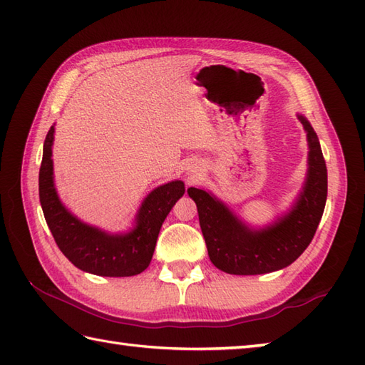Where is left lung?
Returning a JSON list of instances; mask_svg holds the SVG:
<instances>
[{
	"label": "left lung",
	"mask_w": 365,
	"mask_h": 365,
	"mask_svg": "<svg viewBox=\"0 0 365 365\" xmlns=\"http://www.w3.org/2000/svg\"><path fill=\"white\" fill-rule=\"evenodd\" d=\"M307 175L299 196L285 215L262 229L250 227L212 192L190 188L212 263L229 274H265L289 267L306 251L319 227L328 196V170L319 138L304 115Z\"/></svg>",
	"instance_id": "1"
}]
</instances>
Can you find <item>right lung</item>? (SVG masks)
<instances>
[{"label": "right lung", "mask_w": 365, "mask_h": 365, "mask_svg": "<svg viewBox=\"0 0 365 365\" xmlns=\"http://www.w3.org/2000/svg\"><path fill=\"white\" fill-rule=\"evenodd\" d=\"M53 139L54 127L48 130L43 143L38 197L59 250L76 268L91 274L125 277L143 273L152 260L163 222L185 195V183L173 180L155 188L139 207L133 229L125 234H108L83 222L61 202L53 178Z\"/></svg>", "instance_id": "1"}]
</instances>
